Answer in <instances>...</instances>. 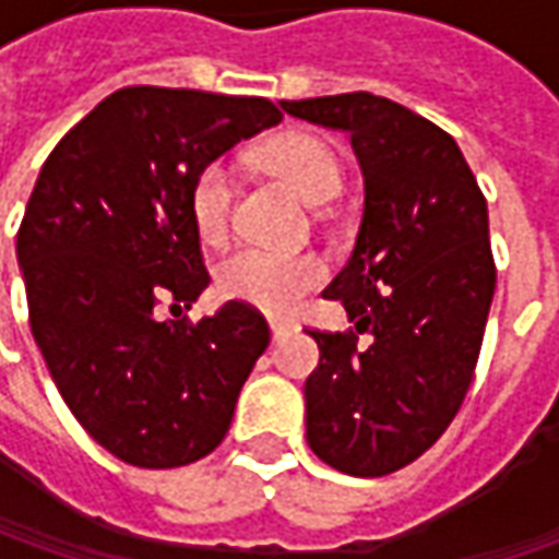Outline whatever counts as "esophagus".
<instances>
[{"label":"esophagus","mask_w":559,"mask_h":559,"mask_svg":"<svg viewBox=\"0 0 559 559\" xmlns=\"http://www.w3.org/2000/svg\"><path fill=\"white\" fill-rule=\"evenodd\" d=\"M270 335H273V342H283L286 335H292L289 323H270Z\"/></svg>","instance_id":"obj_1"}]
</instances>
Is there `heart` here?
<instances>
[{
	"mask_svg": "<svg viewBox=\"0 0 559 559\" xmlns=\"http://www.w3.org/2000/svg\"><path fill=\"white\" fill-rule=\"evenodd\" d=\"M254 162L270 177L292 186L305 202L323 204L342 183L335 148L313 133H283L254 152ZM233 180L221 162L204 164L189 186V217L204 242H221L229 226ZM326 267L317 254H283L242 246L229 251L217 267V289L224 298L251 305L264 313H289L320 286Z\"/></svg>",
	"mask_w": 559,
	"mask_h": 559,
	"instance_id": "heart-1",
	"label": "heart"
}]
</instances>
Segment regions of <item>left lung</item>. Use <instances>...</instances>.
<instances>
[{
	"mask_svg": "<svg viewBox=\"0 0 559 559\" xmlns=\"http://www.w3.org/2000/svg\"><path fill=\"white\" fill-rule=\"evenodd\" d=\"M280 105L348 133L364 170L355 251L323 289L355 330L308 333V444L338 473L389 476L439 441L473 382L495 295L485 195L457 142L392 98Z\"/></svg>",
	"mask_w": 559,
	"mask_h": 559,
	"instance_id": "8db88e82",
	"label": "left lung"
}]
</instances>
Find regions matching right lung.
Returning a JSON list of instances; mask_svg holds the SVG:
<instances>
[{"label": "right lung", "mask_w": 559, "mask_h": 559, "mask_svg": "<svg viewBox=\"0 0 559 559\" xmlns=\"http://www.w3.org/2000/svg\"><path fill=\"white\" fill-rule=\"evenodd\" d=\"M283 120L267 98L118 90L46 158L17 229L31 333L76 423L118 461L170 469L211 454L270 345L242 301L158 320L207 289L189 186Z\"/></svg>", "instance_id": "obj_1"}]
</instances>
